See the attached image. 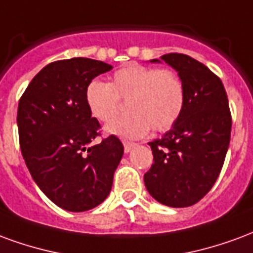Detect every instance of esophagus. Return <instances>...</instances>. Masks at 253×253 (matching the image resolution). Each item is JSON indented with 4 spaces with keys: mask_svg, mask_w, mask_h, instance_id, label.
I'll list each match as a JSON object with an SVG mask.
<instances>
[{
    "mask_svg": "<svg viewBox=\"0 0 253 253\" xmlns=\"http://www.w3.org/2000/svg\"><path fill=\"white\" fill-rule=\"evenodd\" d=\"M136 147V144L134 143H129V141H124V151L125 152H129L130 149L134 148Z\"/></svg>",
    "mask_w": 253,
    "mask_h": 253,
    "instance_id": "esophagus-1",
    "label": "esophagus"
}]
</instances>
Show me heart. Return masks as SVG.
I'll return each instance as SVG.
<instances>
[{
	"mask_svg": "<svg viewBox=\"0 0 253 253\" xmlns=\"http://www.w3.org/2000/svg\"><path fill=\"white\" fill-rule=\"evenodd\" d=\"M90 113L101 123H112L123 112H130L108 126V132L128 139L141 137L152 128L166 132L179 120L185 106V84L169 68L129 63L112 75L110 82L91 81L84 93Z\"/></svg>",
	"mask_w": 253,
	"mask_h": 253,
	"instance_id": "obj_1",
	"label": "heart"
}]
</instances>
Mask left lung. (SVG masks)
<instances>
[{"label": "left lung", "instance_id": "obj_1", "mask_svg": "<svg viewBox=\"0 0 253 253\" xmlns=\"http://www.w3.org/2000/svg\"><path fill=\"white\" fill-rule=\"evenodd\" d=\"M162 59L183 81L185 106L172 128L148 143L154 163L144 174V183L160 204L186 208L202 200L220 175L232 114L224 84L205 64L183 53H166Z\"/></svg>", "mask_w": 253, "mask_h": 253}]
</instances>
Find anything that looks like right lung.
<instances>
[{
  "mask_svg": "<svg viewBox=\"0 0 253 253\" xmlns=\"http://www.w3.org/2000/svg\"><path fill=\"white\" fill-rule=\"evenodd\" d=\"M112 70L101 60L71 58L47 64L18 101L20 148L33 180L68 211L102 204L112 190L124 145L114 134L101 137V124L86 105V87Z\"/></svg>",
  "mask_w": 253,
  "mask_h": 253,
  "instance_id": "obj_1",
  "label": "right lung"
}]
</instances>
